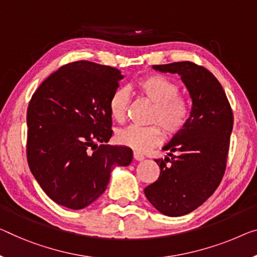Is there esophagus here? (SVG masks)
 Returning <instances> with one entry per match:
<instances>
[{"label":"esophagus","mask_w":257,"mask_h":257,"mask_svg":"<svg viewBox=\"0 0 257 257\" xmlns=\"http://www.w3.org/2000/svg\"><path fill=\"white\" fill-rule=\"evenodd\" d=\"M134 158H135L136 160H139V162H140V160H143V159L145 158V157H144L143 153L135 151V152H134Z\"/></svg>","instance_id":"esophagus-1"}]
</instances>
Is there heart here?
<instances>
[{"instance_id": "1", "label": "heart", "mask_w": 257, "mask_h": 257, "mask_svg": "<svg viewBox=\"0 0 257 257\" xmlns=\"http://www.w3.org/2000/svg\"><path fill=\"white\" fill-rule=\"evenodd\" d=\"M135 87L141 97L155 104L149 118L151 123L162 125L167 136L177 135L185 128L190 117V104L188 99L179 93L178 83L164 75H149L137 80ZM129 104V91L125 87H117L108 101L113 120L123 122L127 117ZM158 124L148 127L130 124L116 133L117 143L137 151L155 147L163 137V130Z\"/></svg>"}]
</instances>
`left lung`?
I'll return each instance as SVG.
<instances>
[{"label": "left lung", "instance_id": "obj_1", "mask_svg": "<svg viewBox=\"0 0 257 257\" xmlns=\"http://www.w3.org/2000/svg\"><path fill=\"white\" fill-rule=\"evenodd\" d=\"M153 69L181 76L193 108L185 128L163 148L168 157L156 160L159 178L144 194L159 212L183 216L208 200L224 177L233 112L223 86L206 68L183 61Z\"/></svg>", "mask_w": 257, "mask_h": 257}]
</instances>
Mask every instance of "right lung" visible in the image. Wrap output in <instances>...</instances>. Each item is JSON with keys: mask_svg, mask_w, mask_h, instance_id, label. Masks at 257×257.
I'll return each instance as SVG.
<instances>
[{"mask_svg": "<svg viewBox=\"0 0 257 257\" xmlns=\"http://www.w3.org/2000/svg\"><path fill=\"white\" fill-rule=\"evenodd\" d=\"M123 78L118 69L76 61L48 76L28 107L26 156L33 177L60 205L83 209L108 185L133 151L105 143L112 137L108 101Z\"/></svg>", "mask_w": 257, "mask_h": 257, "instance_id": "right-lung-1", "label": "right lung"}]
</instances>
